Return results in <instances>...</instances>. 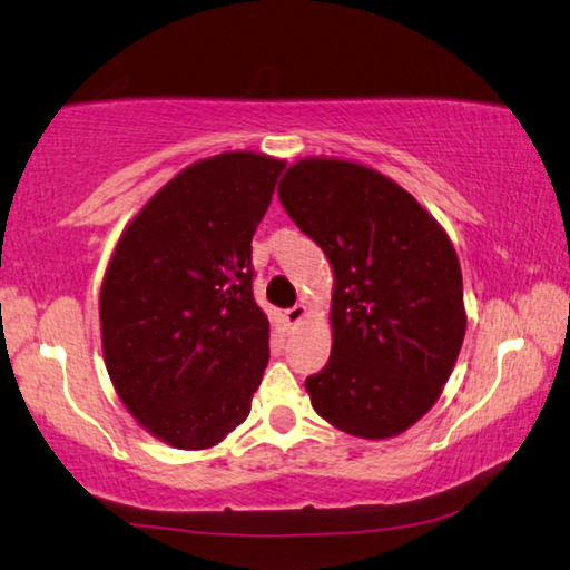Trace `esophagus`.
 I'll return each instance as SVG.
<instances>
[{
  "mask_svg": "<svg viewBox=\"0 0 570 570\" xmlns=\"http://www.w3.org/2000/svg\"><path fill=\"white\" fill-rule=\"evenodd\" d=\"M304 317H306V306L304 304H294L292 309L284 312V320H286L288 327H296V324H299Z\"/></svg>",
  "mask_w": 570,
  "mask_h": 570,
  "instance_id": "34e87169",
  "label": "esophagus"
}]
</instances>
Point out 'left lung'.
<instances>
[{
  "mask_svg": "<svg viewBox=\"0 0 570 570\" xmlns=\"http://www.w3.org/2000/svg\"><path fill=\"white\" fill-rule=\"evenodd\" d=\"M278 200L334 271L332 355L306 377L314 411L352 436H395L436 403L462 350L454 246L403 187L352 161H296Z\"/></svg>",
  "mask_w": 570,
  "mask_h": 570,
  "instance_id": "1",
  "label": "left lung"
}]
</instances>
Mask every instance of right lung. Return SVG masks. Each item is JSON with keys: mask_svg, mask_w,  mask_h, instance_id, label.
I'll use <instances>...</instances> for the list:
<instances>
[{"mask_svg": "<svg viewBox=\"0 0 570 570\" xmlns=\"http://www.w3.org/2000/svg\"><path fill=\"white\" fill-rule=\"evenodd\" d=\"M284 167L253 151L195 161L144 205L108 264V375L134 419L177 449L220 444L264 377L250 240Z\"/></svg>", "mask_w": 570, "mask_h": 570, "instance_id": "right-lung-1", "label": "right lung"}]
</instances>
